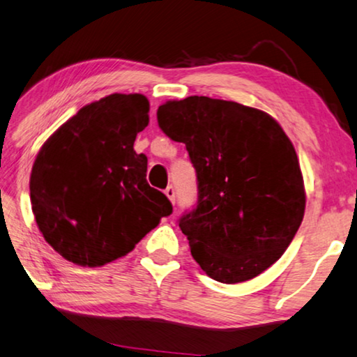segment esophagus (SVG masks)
Wrapping results in <instances>:
<instances>
[{"instance_id": "obj_1", "label": "esophagus", "mask_w": 357, "mask_h": 357, "mask_svg": "<svg viewBox=\"0 0 357 357\" xmlns=\"http://www.w3.org/2000/svg\"><path fill=\"white\" fill-rule=\"evenodd\" d=\"M164 193H166V196L169 197V199H171V202L175 201V190H174V186H167V188L164 190Z\"/></svg>"}]
</instances>
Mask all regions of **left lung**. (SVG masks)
Masks as SVG:
<instances>
[{
  "mask_svg": "<svg viewBox=\"0 0 357 357\" xmlns=\"http://www.w3.org/2000/svg\"><path fill=\"white\" fill-rule=\"evenodd\" d=\"M156 114L196 169V207L178 220L193 259L223 284L259 276L281 259L303 220L292 142L268 113L220 98L169 100Z\"/></svg>",
  "mask_w": 357,
  "mask_h": 357,
  "instance_id": "1",
  "label": "left lung"
}]
</instances>
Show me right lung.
Returning <instances> with one entry per match:
<instances>
[{
  "label": "right lung",
  "instance_id": "add662e5",
  "mask_svg": "<svg viewBox=\"0 0 357 357\" xmlns=\"http://www.w3.org/2000/svg\"><path fill=\"white\" fill-rule=\"evenodd\" d=\"M148 112L145 96L112 94L81 108L41 146L30 175L31 211L65 260L105 265L172 213L167 196L146 182V156L134 150Z\"/></svg>",
  "mask_w": 357,
  "mask_h": 357
}]
</instances>
